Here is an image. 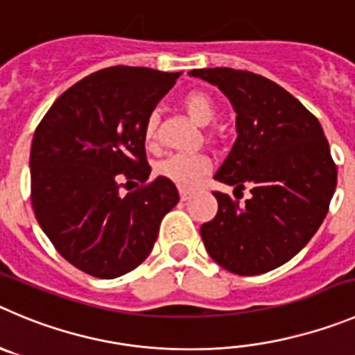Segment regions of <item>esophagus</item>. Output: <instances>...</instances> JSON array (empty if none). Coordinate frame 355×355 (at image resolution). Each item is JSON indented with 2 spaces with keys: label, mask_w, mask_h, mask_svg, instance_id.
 Masks as SVG:
<instances>
[{
  "label": "esophagus",
  "mask_w": 355,
  "mask_h": 355,
  "mask_svg": "<svg viewBox=\"0 0 355 355\" xmlns=\"http://www.w3.org/2000/svg\"><path fill=\"white\" fill-rule=\"evenodd\" d=\"M189 198H191V191H187V189H180V200L187 201Z\"/></svg>",
  "instance_id": "obj_1"
}]
</instances>
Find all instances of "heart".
Returning <instances> with one entry per match:
<instances>
[{"mask_svg": "<svg viewBox=\"0 0 355 355\" xmlns=\"http://www.w3.org/2000/svg\"><path fill=\"white\" fill-rule=\"evenodd\" d=\"M182 108L187 117L198 125H208L217 117V103L205 91L187 92L182 98ZM155 132H157V117L150 115L145 124V140H154ZM208 170H210V162L203 155H170L157 164V173L180 187H193L203 175L208 173Z\"/></svg>", "mask_w": 355, "mask_h": 355, "instance_id": "1", "label": "heart"}]
</instances>
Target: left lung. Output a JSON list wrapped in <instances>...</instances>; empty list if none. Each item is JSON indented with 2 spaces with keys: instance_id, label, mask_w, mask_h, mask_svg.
<instances>
[{
  "instance_id": "8db88e82",
  "label": "left lung",
  "mask_w": 355,
  "mask_h": 355,
  "mask_svg": "<svg viewBox=\"0 0 355 355\" xmlns=\"http://www.w3.org/2000/svg\"><path fill=\"white\" fill-rule=\"evenodd\" d=\"M223 92L236 114V141L215 180L250 189L240 205L214 193L218 210L201 226L211 259L236 275H261L293 259L322 224L336 166L319 124L275 82L233 68L189 71Z\"/></svg>"
}]
</instances>
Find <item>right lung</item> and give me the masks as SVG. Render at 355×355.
<instances>
[{
	"mask_svg": "<svg viewBox=\"0 0 355 355\" xmlns=\"http://www.w3.org/2000/svg\"><path fill=\"white\" fill-rule=\"evenodd\" d=\"M180 75L105 68L62 92L36 128L29 157L36 220L58 252L92 277L140 266L180 200L164 177L125 197L118 191L121 178L147 182L145 124Z\"/></svg>",
	"mask_w": 355,
	"mask_h": 355,
	"instance_id": "add662e5",
	"label": "right lung"
}]
</instances>
